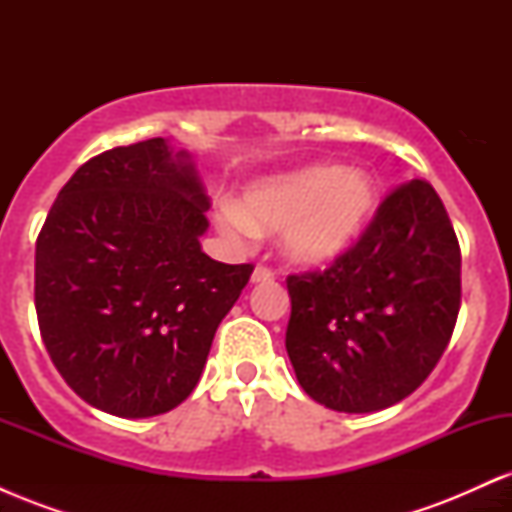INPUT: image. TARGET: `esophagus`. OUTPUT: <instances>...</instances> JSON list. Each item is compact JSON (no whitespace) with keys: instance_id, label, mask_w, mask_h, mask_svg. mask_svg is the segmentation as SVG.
Listing matches in <instances>:
<instances>
[{"instance_id":"obj_1","label":"esophagus","mask_w":512,"mask_h":512,"mask_svg":"<svg viewBox=\"0 0 512 512\" xmlns=\"http://www.w3.org/2000/svg\"><path fill=\"white\" fill-rule=\"evenodd\" d=\"M272 279H274V272H272V269L260 267V264H257V267L252 269V276H250L252 284H269V281H272Z\"/></svg>"}]
</instances>
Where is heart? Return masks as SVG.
<instances>
[{"label": "heart", "mask_w": 512, "mask_h": 512, "mask_svg": "<svg viewBox=\"0 0 512 512\" xmlns=\"http://www.w3.org/2000/svg\"><path fill=\"white\" fill-rule=\"evenodd\" d=\"M380 207V185L368 170L313 163L248 185L240 202L216 209L226 238L279 233V248L298 267H330L361 243Z\"/></svg>", "instance_id": "heart-1"}]
</instances>
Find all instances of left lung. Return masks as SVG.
Listing matches in <instances>:
<instances>
[{
  "label": "left lung",
  "instance_id": "8db88e82",
  "mask_svg": "<svg viewBox=\"0 0 512 512\" xmlns=\"http://www.w3.org/2000/svg\"><path fill=\"white\" fill-rule=\"evenodd\" d=\"M460 245L426 180L397 187L349 255L289 276L286 351L305 395L370 414L409 397L448 346L460 313Z\"/></svg>",
  "mask_w": 512,
  "mask_h": 512
}]
</instances>
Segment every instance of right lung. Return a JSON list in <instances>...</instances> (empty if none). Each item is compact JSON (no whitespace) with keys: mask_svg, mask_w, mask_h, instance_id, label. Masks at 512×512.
Listing matches in <instances>:
<instances>
[{"mask_svg":"<svg viewBox=\"0 0 512 512\" xmlns=\"http://www.w3.org/2000/svg\"><path fill=\"white\" fill-rule=\"evenodd\" d=\"M195 158L156 137L91 158L35 243V310L72 390L122 419L190 397L252 264L211 260Z\"/></svg>","mask_w":512,"mask_h":512,"instance_id":"1","label":"right lung"}]
</instances>
